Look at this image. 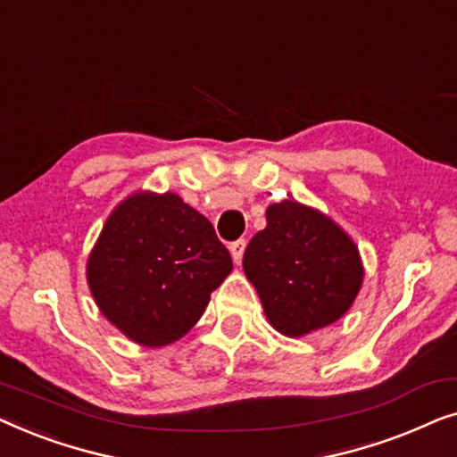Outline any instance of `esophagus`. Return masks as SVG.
<instances>
[{"label":"esophagus","instance_id":"1","mask_svg":"<svg viewBox=\"0 0 457 457\" xmlns=\"http://www.w3.org/2000/svg\"><path fill=\"white\" fill-rule=\"evenodd\" d=\"M245 245H247V241H245V239H237V241H233V243H230V245H228L230 253H233L235 264H241V260H243V252H245Z\"/></svg>","mask_w":457,"mask_h":457}]
</instances>
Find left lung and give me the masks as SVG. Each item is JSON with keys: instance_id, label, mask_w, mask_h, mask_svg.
I'll return each instance as SVG.
<instances>
[{"instance_id": "1", "label": "left lung", "mask_w": 457, "mask_h": 457, "mask_svg": "<svg viewBox=\"0 0 457 457\" xmlns=\"http://www.w3.org/2000/svg\"><path fill=\"white\" fill-rule=\"evenodd\" d=\"M243 270L268 320L287 337L339 320L364 278L353 241L327 216L291 199L266 210V228L249 241Z\"/></svg>"}]
</instances>
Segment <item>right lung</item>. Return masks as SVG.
<instances>
[{
  "instance_id": "obj_1",
  "label": "right lung",
  "mask_w": 457,
  "mask_h": 457,
  "mask_svg": "<svg viewBox=\"0 0 457 457\" xmlns=\"http://www.w3.org/2000/svg\"><path fill=\"white\" fill-rule=\"evenodd\" d=\"M233 270L208 218L174 193L129 197L105 222L87 264L99 310L147 347L177 341Z\"/></svg>"
}]
</instances>
